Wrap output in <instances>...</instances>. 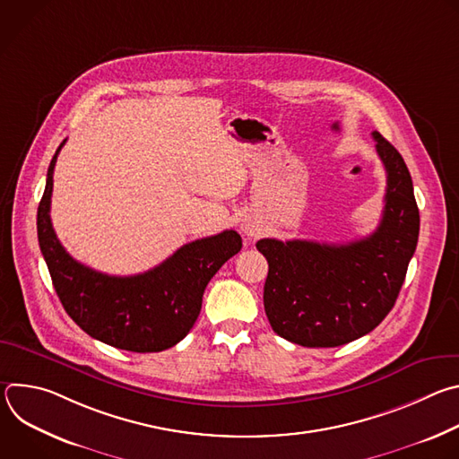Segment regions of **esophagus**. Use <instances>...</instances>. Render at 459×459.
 Instances as JSON below:
<instances>
[{
	"instance_id": "esophagus-1",
	"label": "esophagus",
	"mask_w": 459,
	"mask_h": 459,
	"mask_svg": "<svg viewBox=\"0 0 459 459\" xmlns=\"http://www.w3.org/2000/svg\"><path fill=\"white\" fill-rule=\"evenodd\" d=\"M241 230L247 234V236H255V234H259V227H257V223L254 221V220H250V218H245L243 221H241Z\"/></svg>"
}]
</instances>
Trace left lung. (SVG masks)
<instances>
[{
	"instance_id": "obj_1",
	"label": "left lung",
	"mask_w": 459,
	"mask_h": 459,
	"mask_svg": "<svg viewBox=\"0 0 459 459\" xmlns=\"http://www.w3.org/2000/svg\"><path fill=\"white\" fill-rule=\"evenodd\" d=\"M376 152L386 170L377 229L358 241L259 239L269 261L264 305L273 331L301 347H340L385 319L405 281L418 245L420 211L402 154L377 130Z\"/></svg>"
}]
</instances>
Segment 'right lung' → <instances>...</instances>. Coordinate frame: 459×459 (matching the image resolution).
<instances>
[{
    "mask_svg": "<svg viewBox=\"0 0 459 459\" xmlns=\"http://www.w3.org/2000/svg\"><path fill=\"white\" fill-rule=\"evenodd\" d=\"M57 147L38 207V239L56 294L91 338L130 352H160L179 343L202 310L204 292L227 259L241 250V236L223 230L190 241L158 267L136 276H108L63 248L50 221L52 174Z\"/></svg>",
    "mask_w": 459,
    "mask_h": 459,
    "instance_id": "right-lung-1",
    "label": "right lung"
}]
</instances>
